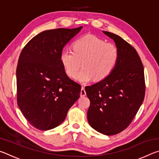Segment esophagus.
Listing matches in <instances>:
<instances>
[{"mask_svg": "<svg viewBox=\"0 0 159 159\" xmlns=\"http://www.w3.org/2000/svg\"><path fill=\"white\" fill-rule=\"evenodd\" d=\"M86 95V92L84 87L81 88V90H80V97H84Z\"/></svg>", "mask_w": 159, "mask_h": 159, "instance_id": "1", "label": "esophagus"}]
</instances>
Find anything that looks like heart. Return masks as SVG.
I'll return each mask as SVG.
<instances>
[{"label": "heart", "instance_id": "b5f03b06", "mask_svg": "<svg viewBox=\"0 0 159 159\" xmlns=\"http://www.w3.org/2000/svg\"><path fill=\"white\" fill-rule=\"evenodd\" d=\"M72 48L73 50L65 49L61 52L60 61L65 73L71 78L82 63L83 69L77 72L75 79L83 83L107 79L114 71L119 58L116 45L93 35L75 40Z\"/></svg>", "mask_w": 159, "mask_h": 159}]
</instances>
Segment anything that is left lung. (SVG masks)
<instances>
[{"mask_svg":"<svg viewBox=\"0 0 159 159\" xmlns=\"http://www.w3.org/2000/svg\"><path fill=\"white\" fill-rule=\"evenodd\" d=\"M103 33L116 43L119 58L109 76L85 88L90 101L87 116L93 129L113 135L133 121L143 102L146 85L143 64L136 50L118 35Z\"/></svg>","mask_w":159,"mask_h":159,"instance_id":"left-lung-1","label":"left lung"}]
</instances>
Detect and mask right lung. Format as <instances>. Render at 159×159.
Listing matches in <instances>:
<instances>
[{
    "label": "right lung",
    "instance_id": "1",
    "mask_svg": "<svg viewBox=\"0 0 159 159\" xmlns=\"http://www.w3.org/2000/svg\"><path fill=\"white\" fill-rule=\"evenodd\" d=\"M82 27L44 31L21 50L17 66V102L36 129L48 130L60 125L79 98L81 86L67 76L60 55Z\"/></svg>",
    "mask_w": 159,
    "mask_h": 159
}]
</instances>
